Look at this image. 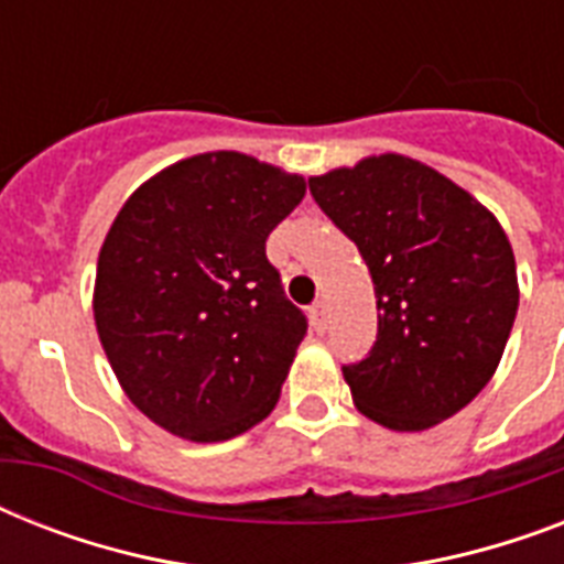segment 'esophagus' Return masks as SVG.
<instances>
[{"label": "esophagus", "mask_w": 564, "mask_h": 564, "mask_svg": "<svg viewBox=\"0 0 564 564\" xmlns=\"http://www.w3.org/2000/svg\"><path fill=\"white\" fill-rule=\"evenodd\" d=\"M310 318H313V327H316L318 334L327 327V304L325 301H316L313 307H310Z\"/></svg>", "instance_id": "esophagus-1"}]
</instances>
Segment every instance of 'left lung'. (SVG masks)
Here are the masks:
<instances>
[{"label": "left lung", "instance_id": "obj_1", "mask_svg": "<svg viewBox=\"0 0 564 564\" xmlns=\"http://www.w3.org/2000/svg\"><path fill=\"white\" fill-rule=\"evenodd\" d=\"M310 193L375 281L377 343L343 366L357 410L398 433L456 415L491 380L518 313L516 254L500 221L403 154L316 175Z\"/></svg>", "mask_w": 564, "mask_h": 564}]
</instances>
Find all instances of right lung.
Returning a JSON list of instances; mask_svg holds the SVG:
<instances>
[{
  "label": "right lung",
  "mask_w": 564,
  "mask_h": 564,
  "mask_svg": "<svg viewBox=\"0 0 564 564\" xmlns=\"http://www.w3.org/2000/svg\"><path fill=\"white\" fill-rule=\"evenodd\" d=\"M307 193L239 152L178 161L131 193L96 265L93 316L137 410L189 442H225L281 398L307 318L265 239Z\"/></svg>",
  "instance_id": "add662e5"
}]
</instances>
